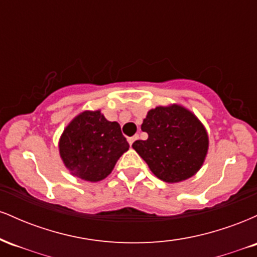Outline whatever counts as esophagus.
Instances as JSON below:
<instances>
[{
    "instance_id": "34e87169",
    "label": "esophagus",
    "mask_w": 257,
    "mask_h": 257,
    "mask_svg": "<svg viewBox=\"0 0 257 257\" xmlns=\"http://www.w3.org/2000/svg\"><path fill=\"white\" fill-rule=\"evenodd\" d=\"M139 139V135H134V137H131V138H128V143H129V145H133V144H134V141L135 140H138Z\"/></svg>"
}]
</instances>
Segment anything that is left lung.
<instances>
[{
    "label": "left lung",
    "mask_w": 257,
    "mask_h": 257,
    "mask_svg": "<svg viewBox=\"0 0 257 257\" xmlns=\"http://www.w3.org/2000/svg\"><path fill=\"white\" fill-rule=\"evenodd\" d=\"M146 140H137L133 149L157 178L179 182L194 175L208 151V135L202 123L181 106L153 108L141 124Z\"/></svg>",
    "instance_id": "8db88e82"
}]
</instances>
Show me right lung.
I'll return each mask as SVG.
<instances>
[{
  "label": "right lung",
  "instance_id": "right-lung-1",
  "mask_svg": "<svg viewBox=\"0 0 257 257\" xmlns=\"http://www.w3.org/2000/svg\"><path fill=\"white\" fill-rule=\"evenodd\" d=\"M128 149L118 123L107 120L100 111L83 112L76 117L59 144L67 169L87 181L105 179Z\"/></svg>",
  "mask_w": 257,
  "mask_h": 257
}]
</instances>
